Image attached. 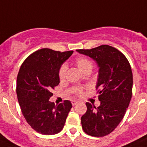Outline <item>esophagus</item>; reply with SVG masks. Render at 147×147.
<instances>
[{
    "mask_svg": "<svg viewBox=\"0 0 147 147\" xmlns=\"http://www.w3.org/2000/svg\"><path fill=\"white\" fill-rule=\"evenodd\" d=\"M71 103H72L73 106H75L76 104H78V101H77V100H72V101H71Z\"/></svg>",
    "mask_w": 147,
    "mask_h": 147,
    "instance_id": "obj_1",
    "label": "esophagus"
}]
</instances>
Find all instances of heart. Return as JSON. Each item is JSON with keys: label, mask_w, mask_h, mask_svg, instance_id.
Here are the masks:
<instances>
[{"label": "heart", "mask_w": 147, "mask_h": 147, "mask_svg": "<svg viewBox=\"0 0 147 147\" xmlns=\"http://www.w3.org/2000/svg\"><path fill=\"white\" fill-rule=\"evenodd\" d=\"M76 66L78 67L79 70L82 73H83V74L85 72H86L87 71H88V70L92 71V69L93 67L92 62L89 59L86 58V57H79V58H77L76 59ZM67 70V67L65 65L61 67L59 72V79H60L61 80H65V76H66ZM76 92L78 94H80L82 93V89L80 88H76Z\"/></svg>", "instance_id": "b5f03b06"}]
</instances>
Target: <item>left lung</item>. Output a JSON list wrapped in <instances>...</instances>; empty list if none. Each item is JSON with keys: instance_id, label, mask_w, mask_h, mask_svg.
<instances>
[{"instance_id": "1", "label": "left lung", "mask_w": 147, "mask_h": 147, "mask_svg": "<svg viewBox=\"0 0 147 147\" xmlns=\"http://www.w3.org/2000/svg\"><path fill=\"white\" fill-rule=\"evenodd\" d=\"M97 63V88L100 106L87 102V111L81 117L85 133L104 137L114 130L122 121L131 99L133 74L128 59L121 52L108 45L91 49H77Z\"/></svg>"}]
</instances>
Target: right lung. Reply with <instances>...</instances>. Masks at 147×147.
<instances>
[{"instance_id":"obj_1","label":"right lung","mask_w":147,"mask_h":147,"mask_svg":"<svg viewBox=\"0 0 147 147\" xmlns=\"http://www.w3.org/2000/svg\"><path fill=\"white\" fill-rule=\"evenodd\" d=\"M73 53L40 49L28 57L19 69L16 81L19 104L28 123L40 134L60 132L72 108L70 100L55 105L49 98L53 96L52 89L60 82L61 67Z\"/></svg>"}]
</instances>
